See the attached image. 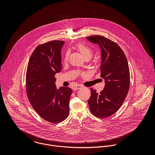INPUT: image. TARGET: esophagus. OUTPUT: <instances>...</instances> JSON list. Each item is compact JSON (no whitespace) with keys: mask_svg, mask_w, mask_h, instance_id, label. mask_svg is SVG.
<instances>
[{"mask_svg":"<svg viewBox=\"0 0 155 155\" xmlns=\"http://www.w3.org/2000/svg\"><path fill=\"white\" fill-rule=\"evenodd\" d=\"M82 87V85H76V86H75V87H74V90H78V89L81 88Z\"/></svg>","mask_w":155,"mask_h":155,"instance_id":"obj_1","label":"esophagus"}]
</instances>
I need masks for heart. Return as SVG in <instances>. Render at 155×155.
Here are the masks:
<instances>
[{
	"label": "heart",
	"instance_id": "heart-1",
	"mask_svg": "<svg viewBox=\"0 0 155 155\" xmlns=\"http://www.w3.org/2000/svg\"><path fill=\"white\" fill-rule=\"evenodd\" d=\"M76 48L81 53V54L84 56V57L85 59H87V58L90 59L91 57H92V54H93V51L91 49V48L86 44H79L77 45ZM68 57H69V52L67 51V52H66L65 55H64V61H67ZM80 74L81 75H84V73H81Z\"/></svg>",
	"mask_w": 155,
	"mask_h": 155
}]
</instances>
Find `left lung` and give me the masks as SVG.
I'll return each instance as SVG.
<instances>
[{
  "mask_svg": "<svg viewBox=\"0 0 155 155\" xmlns=\"http://www.w3.org/2000/svg\"><path fill=\"white\" fill-rule=\"evenodd\" d=\"M99 45L101 51L100 76L105 79L104 88L100 92L92 88L88 100L91 112L99 118H106L115 113L122 105L128 93L130 73L127 57L120 46L100 35L87 38Z\"/></svg>",
  "mask_w": 155,
  "mask_h": 155,
  "instance_id": "1",
  "label": "left lung"
}]
</instances>
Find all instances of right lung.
<instances>
[{
  "instance_id": "obj_1",
  "label": "right lung",
  "mask_w": 155,
  "mask_h": 155,
  "mask_svg": "<svg viewBox=\"0 0 155 155\" xmlns=\"http://www.w3.org/2000/svg\"><path fill=\"white\" fill-rule=\"evenodd\" d=\"M63 41H52L38 45L33 52L27 68L26 93L34 110L45 120L57 124L69 114L72 89H57L55 75L61 70Z\"/></svg>"
}]
</instances>
